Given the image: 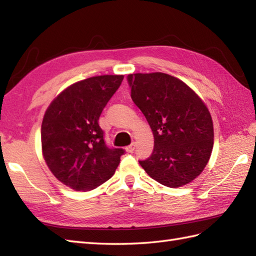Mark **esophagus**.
I'll use <instances>...</instances> for the list:
<instances>
[{
  "mask_svg": "<svg viewBox=\"0 0 256 256\" xmlns=\"http://www.w3.org/2000/svg\"><path fill=\"white\" fill-rule=\"evenodd\" d=\"M134 150H135V144H134V143H133V144H131V145H128V146H126V148H125V150H126L128 153H133Z\"/></svg>",
  "mask_w": 256,
  "mask_h": 256,
  "instance_id": "obj_1",
  "label": "esophagus"
}]
</instances>
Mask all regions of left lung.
I'll list each match as a JSON object with an SVG mask.
<instances>
[{"instance_id": "1", "label": "left lung", "mask_w": 256, "mask_h": 256, "mask_svg": "<svg viewBox=\"0 0 256 256\" xmlns=\"http://www.w3.org/2000/svg\"><path fill=\"white\" fill-rule=\"evenodd\" d=\"M131 98L154 135L153 153L138 160L166 187L184 186L199 176L214 148V123L208 108L192 89L162 72L128 76Z\"/></svg>"}]
</instances>
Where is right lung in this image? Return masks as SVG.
Wrapping results in <instances>:
<instances>
[{
  "label": "right lung",
  "instance_id": "add662e5",
  "mask_svg": "<svg viewBox=\"0 0 256 256\" xmlns=\"http://www.w3.org/2000/svg\"><path fill=\"white\" fill-rule=\"evenodd\" d=\"M123 78L96 76L69 86L42 118L46 164L59 182L77 192H89L110 179L124 154L122 148H108L98 122Z\"/></svg>",
  "mask_w": 256,
  "mask_h": 256
}]
</instances>
